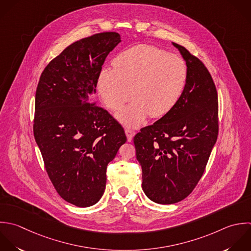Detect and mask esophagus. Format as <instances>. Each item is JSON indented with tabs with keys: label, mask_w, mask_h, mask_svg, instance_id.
Wrapping results in <instances>:
<instances>
[{
	"label": "esophagus",
	"mask_w": 251,
	"mask_h": 251,
	"mask_svg": "<svg viewBox=\"0 0 251 251\" xmlns=\"http://www.w3.org/2000/svg\"><path fill=\"white\" fill-rule=\"evenodd\" d=\"M125 133H126L128 142H131L133 140V137L135 136V132L133 130H130V129H125Z\"/></svg>",
	"instance_id": "1"
}]
</instances>
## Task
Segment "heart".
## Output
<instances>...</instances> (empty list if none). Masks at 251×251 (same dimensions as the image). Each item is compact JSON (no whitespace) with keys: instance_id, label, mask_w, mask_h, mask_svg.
<instances>
[{"instance_id":"heart-1","label":"heart","mask_w":251,"mask_h":251,"mask_svg":"<svg viewBox=\"0 0 251 251\" xmlns=\"http://www.w3.org/2000/svg\"><path fill=\"white\" fill-rule=\"evenodd\" d=\"M188 79L185 60L151 45H137L121 51L113 68H102L98 76V92L107 108L119 110L117 119L129 127L142 125L149 115L161 118L181 100Z\"/></svg>"}]
</instances>
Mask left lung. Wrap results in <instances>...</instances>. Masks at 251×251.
<instances>
[{"label":"left lung","instance_id":"8db88e82","mask_svg":"<svg viewBox=\"0 0 251 251\" xmlns=\"http://www.w3.org/2000/svg\"><path fill=\"white\" fill-rule=\"evenodd\" d=\"M173 45L188 69L183 96L171 112L134 137L143 191L159 204L179 202L194 191L219 131L218 95L211 74L185 47Z\"/></svg>","mask_w":251,"mask_h":251}]
</instances>
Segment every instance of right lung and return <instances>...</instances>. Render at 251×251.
Here are the masks:
<instances>
[{
    "instance_id": "right-lung-1",
    "label": "right lung",
    "mask_w": 251,
    "mask_h": 251,
    "mask_svg": "<svg viewBox=\"0 0 251 251\" xmlns=\"http://www.w3.org/2000/svg\"><path fill=\"white\" fill-rule=\"evenodd\" d=\"M120 42L116 32L74 42L50 61L37 86L35 141L55 191L78 207L100 200L107 164L127 141L123 127L94 99L101 66Z\"/></svg>"
}]
</instances>
